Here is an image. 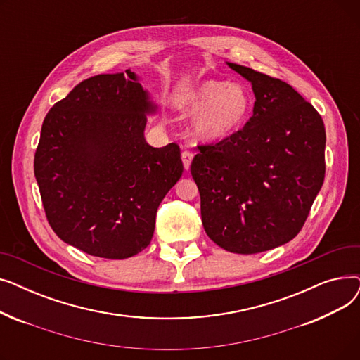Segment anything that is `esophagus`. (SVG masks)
Here are the masks:
<instances>
[{
	"instance_id": "obj_1",
	"label": "esophagus",
	"mask_w": 360,
	"mask_h": 360,
	"mask_svg": "<svg viewBox=\"0 0 360 360\" xmlns=\"http://www.w3.org/2000/svg\"><path fill=\"white\" fill-rule=\"evenodd\" d=\"M182 163H184V167H185V170H188L190 169V166H191V162H193V158H194V155L191 153L190 150H185V151H182Z\"/></svg>"
}]
</instances>
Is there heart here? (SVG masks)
I'll use <instances>...</instances> for the list:
<instances>
[{
    "label": "heart",
    "instance_id": "heart-1",
    "mask_svg": "<svg viewBox=\"0 0 360 360\" xmlns=\"http://www.w3.org/2000/svg\"><path fill=\"white\" fill-rule=\"evenodd\" d=\"M175 106L185 115L194 113L190 131L195 140L217 143L229 139L248 120L252 99L239 83L210 79L182 93Z\"/></svg>",
    "mask_w": 360,
    "mask_h": 360
}]
</instances>
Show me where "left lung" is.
<instances>
[{"instance_id": "1", "label": "left lung", "mask_w": 360, "mask_h": 360, "mask_svg": "<svg viewBox=\"0 0 360 360\" xmlns=\"http://www.w3.org/2000/svg\"><path fill=\"white\" fill-rule=\"evenodd\" d=\"M226 64L252 84V117L229 139L198 146L191 175L205 233L226 251L257 254L304 226L326 176V128L288 83Z\"/></svg>"}]
</instances>
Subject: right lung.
Masks as SVG:
<instances>
[{
    "label": "right lung",
    "mask_w": 360,
    "mask_h": 360,
    "mask_svg": "<svg viewBox=\"0 0 360 360\" xmlns=\"http://www.w3.org/2000/svg\"><path fill=\"white\" fill-rule=\"evenodd\" d=\"M158 105L131 70L75 86L44 120L34 178L51 228L101 258L143 251L159 204L182 175L178 144L151 147L147 117Z\"/></svg>",
    "instance_id": "obj_1"
}]
</instances>
